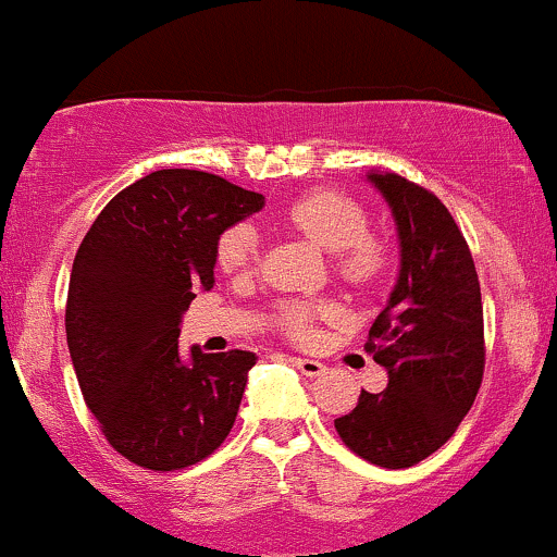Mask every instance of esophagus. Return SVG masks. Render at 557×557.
Here are the masks:
<instances>
[{
  "instance_id": "esophagus-1",
  "label": "esophagus",
  "mask_w": 557,
  "mask_h": 557,
  "mask_svg": "<svg viewBox=\"0 0 557 557\" xmlns=\"http://www.w3.org/2000/svg\"><path fill=\"white\" fill-rule=\"evenodd\" d=\"M293 363H296V367L300 369V374H306V376H319V374H324V369H327L322 361L300 359V356H296V359H293Z\"/></svg>"
}]
</instances>
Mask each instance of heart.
<instances>
[{"label":"heart","instance_id":"b5f03b06","mask_svg":"<svg viewBox=\"0 0 557 557\" xmlns=\"http://www.w3.org/2000/svg\"><path fill=\"white\" fill-rule=\"evenodd\" d=\"M283 222L335 253V272L345 283L363 285L380 277L387 264V246L369 233V216L361 203L337 190H311L293 198L283 209ZM257 233L251 225H233L216 238L214 261L225 274H243L257 261ZM327 304L285 300L277 306V324L293 341H309L317 319L330 317Z\"/></svg>","mask_w":557,"mask_h":557}]
</instances>
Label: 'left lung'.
<instances>
[{
	"instance_id": "obj_1",
	"label": "left lung",
	"mask_w": 557,
	"mask_h": 557,
	"mask_svg": "<svg viewBox=\"0 0 557 557\" xmlns=\"http://www.w3.org/2000/svg\"><path fill=\"white\" fill-rule=\"evenodd\" d=\"M398 225L400 277L369 330L367 350L387 369L382 393L361 389L335 419L341 440L363 461L408 469L458 430L484 374L482 293L469 243L432 190L372 172Z\"/></svg>"
}]
</instances>
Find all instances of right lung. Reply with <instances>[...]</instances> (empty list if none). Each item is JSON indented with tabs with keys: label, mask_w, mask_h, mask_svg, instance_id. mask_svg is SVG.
Segmentation results:
<instances>
[{
	"label": "right lung",
	"mask_w": 557,
	"mask_h": 557,
	"mask_svg": "<svg viewBox=\"0 0 557 557\" xmlns=\"http://www.w3.org/2000/svg\"><path fill=\"white\" fill-rule=\"evenodd\" d=\"M264 196L201 170H157L120 190L83 238L65 330L83 400L110 445L151 471L203 461L225 443L251 350L177 354L181 317L214 285L216 238Z\"/></svg>",
	"instance_id": "obj_1"
}]
</instances>
